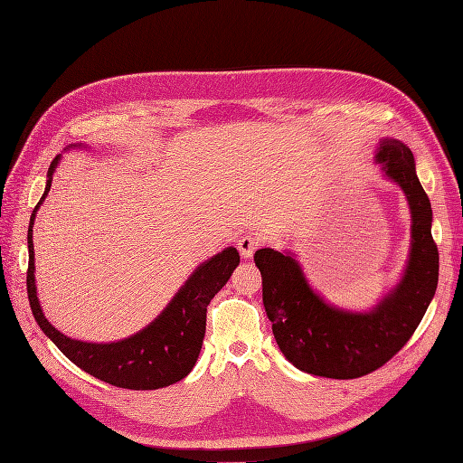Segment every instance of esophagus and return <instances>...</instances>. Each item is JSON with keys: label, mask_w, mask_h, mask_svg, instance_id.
<instances>
[{"label": "esophagus", "mask_w": 463, "mask_h": 463, "mask_svg": "<svg viewBox=\"0 0 463 463\" xmlns=\"http://www.w3.org/2000/svg\"><path fill=\"white\" fill-rule=\"evenodd\" d=\"M259 238H255V236H241V238H238V241H236V246H238V251H240V255L244 257V259H251L253 257V253H255V250L259 248Z\"/></svg>", "instance_id": "esophagus-1"}]
</instances>
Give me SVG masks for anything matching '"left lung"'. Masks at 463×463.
<instances>
[{"mask_svg": "<svg viewBox=\"0 0 463 463\" xmlns=\"http://www.w3.org/2000/svg\"><path fill=\"white\" fill-rule=\"evenodd\" d=\"M373 161L396 184L411 212V244L400 281L366 311L325 300L298 262L283 250L255 253L262 276V304L283 356L300 372L356 379L391 360L420 325L435 295L439 253L431 238V204L417 176L415 157L398 138H381Z\"/></svg>", "mask_w": 463, "mask_h": 463, "instance_id": "left-lung-1", "label": "left lung"}]
</instances>
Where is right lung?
<instances>
[{
    "label": "right lung",
    "mask_w": 463,
    "mask_h": 463,
    "mask_svg": "<svg viewBox=\"0 0 463 463\" xmlns=\"http://www.w3.org/2000/svg\"><path fill=\"white\" fill-rule=\"evenodd\" d=\"M69 148H86V144H71ZM60 159L61 154L56 156L48 168L46 187L41 201L33 208L28 229V298L39 328L72 364L109 384L131 388V391H156V388L182 381L189 375L199 358L206 330V307L240 264L236 248H225L201 262L157 317L133 335L118 339V342L95 344L61 334L48 323L41 309L33 251V223L41 204L51 191Z\"/></svg>",
    "instance_id": "right-lung-1"
}]
</instances>
